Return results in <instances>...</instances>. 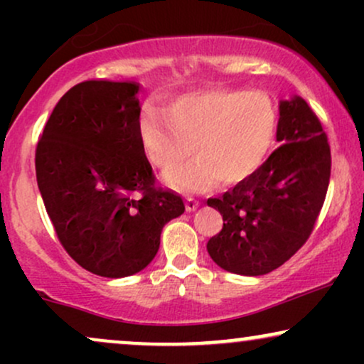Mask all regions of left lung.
<instances>
[{"label": "left lung", "instance_id": "1", "mask_svg": "<svg viewBox=\"0 0 364 364\" xmlns=\"http://www.w3.org/2000/svg\"><path fill=\"white\" fill-rule=\"evenodd\" d=\"M140 87L90 80L56 104L36 150V174L61 245L101 277L139 274L161 232L185 212L183 200L154 186L140 133Z\"/></svg>", "mask_w": 364, "mask_h": 364}]
</instances>
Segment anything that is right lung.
Listing matches in <instances>:
<instances>
[{
	"mask_svg": "<svg viewBox=\"0 0 364 364\" xmlns=\"http://www.w3.org/2000/svg\"><path fill=\"white\" fill-rule=\"evenodd\" d=\"M279 147L250 178L207 205L223 215L207 252L237 275L272 272L310 237L330 179V149L318 118L299 95L279 101Z\"/></svg>",
	"mask_w": 364,
	"mask_h": 364,
	"instance_id": "right-lung-1",
	"label": "right lung"
}]
</instances>
